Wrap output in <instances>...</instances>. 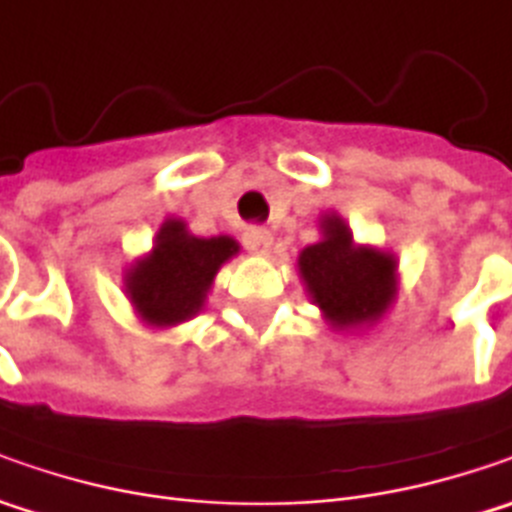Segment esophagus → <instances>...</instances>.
Segmentation results:
<instances>
[{
	"label": "esophagus",
	"mask_w": 512,
	"mask_h": 512,
	"mask_svg": "<svg viewBox=\"0 0 512 512\" xmlns=\"http://www.w3.org/2000/svg\"><path fill=\"white\" fill-rule=\"evenodd\" d=\"M242 242H245V247L250 250V253H256V256H265L267 250H270V245H273V233H270L267 227L253 225L245 230Z\"/></svg>",
	"instance_id": "34e87169"
}]
</instances>
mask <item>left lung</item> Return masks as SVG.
I'll return each instance as SVG.
<instances>
[{"instance_id":"1","label":"left lung","mask_w":512,"mask_h":512,"mask_svg":"<svg viewBox=\"0 0 512 512\" xmlns=\"http://www.w3.org/2000/svg\"><path fill=\"white\" fill-rule=\"evenodd\" d=\"M319 233L296 259L307 296L339 333L376 325L399 296V259L359 245L339 213H325Z\"/></svg>"}]
</instances>
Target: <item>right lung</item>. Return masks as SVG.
I'll return each instance as SVG.
<instances>
[{
    "mask_svg": "<svg viewBox=\"0 0 512 512\" xmlns=\"http://www.w3.org/2000/svg\"><path fill=\"white\" fill-rule=\"evenodd\" d=\"M239 253L230 236H193L182 219H165L145 256L125 270V293L148 327H176L199 316L216 273Z\"/></svg>",
    "mask_w": 512,
    "mask_h": 512,
    "instance_id": "add662e5",
    "label": "right lung"
}]
</instances>
